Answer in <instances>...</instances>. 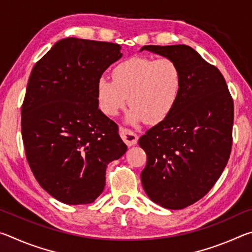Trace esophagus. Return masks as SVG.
I'll use <instances>...</instances> for the list:
<instances>
[{
    "instance_id": "34e87169",
    "label": "esophagus",
    "mask_w": 252,
    "mask_h": 252,
    "mask_svg": "<svg viewBox=\"0 0 252 252\" xmlns=\"http://www.w3.org/2000/svg\"><path fill=\"white\" fill-rule=\"evenodd\" d=\"M120 135L121 138L123 139V141L126 143V146L132 147L136 144L139 140V136L136 133H134L133 131H131L129 129H126V127H120Z\"/></svg>"
}]
</instances>
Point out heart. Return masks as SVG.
Segmentation results:
<instances>
[{
    "instance_id": "heart-1",
    "label": "heart",
    "mask_w": 252,
    "mask_h": 252,
    "mask_svg": "<svg viewBox=\"0 0 252 252\" xmlns=\"http://www.w3.org/2000/svg\"><path fill=\"white\" fill-rule=\"evenodd\" d=\"M112 76L113 80L105 75L97 80L100 109L106 116L114 117L127 101L131 106L126 120L133 126L146 119L149 122L163 120L180 94L181 72L169 58L127 59L114 67Z\"/></svg>"
}]
</instances>
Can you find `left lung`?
Returning <instances> with one entry per match:
<instances>
[{"instance_id":"left-lung-1","label":"left lung","mask_w":252,"mask_h":252,"mask_svg":"<svg viewBox=\"0 0 252 252\" xmlns=\"http://www.w3.org/2000/svg\"><path fill=\"white\" fill-rule=\"evenodd\" d=\"M177 63L180 94L167 117L139 139L147 153L144 191L159 206L179 210L204 197L228 163L233 101L220 71L188 45H144Z\"/></svg>"}]
</instances>
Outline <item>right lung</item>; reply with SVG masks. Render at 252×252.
<instances>
[{
	"mask_svg": "<svg viewBox=\"0 0 252 252\" xmlns=\"http://www.w3.org/2000/svg\"><path fill=\"white\" fill-rule=\"evenodd\" d=\"M121 45L66 37L34 65L22 105L25 155L40 186L66 204L103 192L105 170L127 147L99 109L96 83Z\"/></svg>",
	"mask_w": 252,
	"mask_h": 252,
	"instance_id": "add662e5",
	"label": "right lung"
}]
</instances>
